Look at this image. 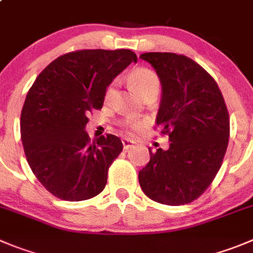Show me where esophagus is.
<instances>
[{
	"instance_id": "1",
	"label": "esophagus",
	"mask_w": 253,
	"mask_h": 253,
	"mask_svg": "<svg viewBox=\"0 0 253 253\" xmlns=\"http://www.w3.org/2000/svg\"><path fill=\"white\" fill-rule=\"evenodd\" d=\"M122 145H124L125 150H128V148L133 146V141L128 140V138H122Z\"/></svg>"
}]
</instances>
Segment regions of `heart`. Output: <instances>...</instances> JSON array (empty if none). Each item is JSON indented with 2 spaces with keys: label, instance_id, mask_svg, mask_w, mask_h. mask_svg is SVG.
<instances>
[{
  "label": "heart",
  "instance_id": "b5f03b06",
  "mask_svg": "<svg viewBox=\"0 0 253 253\" xmlns=\"http://www.w3.org/2000/svg\"><path fill=\"white\" fill-rule=\"evenodd\" d=\"M128 82L132 86V88L137 92L142 98L150 93H159L160 79L152 70L140 67L131 71L128 75ZM115 89L116 82H111L105 92L106 100H110V98L112 97L113 93H115ZM141 126H142V122L136 121V120H128V121L124 122L125 129H126L127 132H129V133L137 132Z\"/></svg>",
  "mask_w": 253,
  "mask_h": 253
}]
</instances>
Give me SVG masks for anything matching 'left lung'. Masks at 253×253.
Returning a JSON list of instances; mask_svg holds the SVG:
<instances>
[{
	"mask_svg": "<svg viewBox=\"0 0 253 253\" xmlns=\"http://www.w3.org/2000/svg\"><path fill=\"white\" fill-rule=\"evenodd\" d=\"M156 70L162 98L156 125L169 148L150 151L138 172L147 197L169 206L187 205L209 188L222 165L230 137V116L213 77L191 58L171 52L140 56Z\"/></svg>",
	"mask_w": 253,
	"mask_h": 253,
	"instance_id": "1",
	"label": "left lung"
}]
</instances>
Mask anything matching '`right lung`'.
I'll return each instance as SVG.
<instances>
[{"label":"right lung","mask_w":253,"mask_h":253,"mask_svg":"<svg viewBox=\"0 0 253 253\" xmlns=\"http://www.w3.org/2000/svg\"><path fill=\"white\" fill-rule=\"evenodd\" d=\"M137 56L131 49H80L52 61L28 89L21 111V140L37 180L55 197L84 201L102 192L121 140L91 141L87 115L101 110L105 92Z\"/></svg>","instance_id":"obj_1"}]
</instances>
